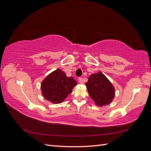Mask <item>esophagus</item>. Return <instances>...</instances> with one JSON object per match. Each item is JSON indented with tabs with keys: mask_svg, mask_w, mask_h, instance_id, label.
Segmentation results:
<instances>
[{
	"mask_svg": "<svg viewBox=\"0 0 151 151\" xmlns=\"http://www.w3.org/2000/svg\"><path fill=\"white\" fill-rule=\"evenodd\" d=\"M79 82L81 84H83L84 83V80L83 79V77H79Z\"/></svg>",
	"mask_w": 151,
	"mask_h": 151,
	"instance_id": "1",
	"label": "esophagus"
}]
</instances>
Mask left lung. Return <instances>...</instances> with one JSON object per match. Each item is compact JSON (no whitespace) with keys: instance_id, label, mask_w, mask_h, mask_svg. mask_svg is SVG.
I'll return each mask as SVG.
<instances>
[{"instance_id":"obj_1","label":"left lung","mask_w":151,"mask_h":151,"mask_svg":"<svg viewBox=\"0 0 151 151\" xmlns=\"http://www.w3.org/2000/svg\"><path fill=\"white\" fill-rule=\"evenodd\" d=\"M86 86L90 97L98 106L110 103L114 98L115 89L110 82L101 72L91 74Z\"/></svg>"}]
</instances>
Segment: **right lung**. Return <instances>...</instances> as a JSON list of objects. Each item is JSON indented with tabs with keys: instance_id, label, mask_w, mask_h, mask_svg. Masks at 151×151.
Returning a JSON list of instances; mask_svg holds the SVG:
<instances>
[{
	"instance_id": "obj_1",
	"label": "right lung",
	"mask_w": 151,
	"mask_h": 151,
	"mask_svg": "<svg viewBox=\"0 0 151 151\" xmlns=\"http://www.w3.org/2000/svg\"><path fill=\"white\" fill-rule=\"evenodd\" d=\"M77 82L68 77L60 69H57L45 78L42 83V91L45 99L53 103H60L70 94Z\"/></svg>"
}]
</instances>
